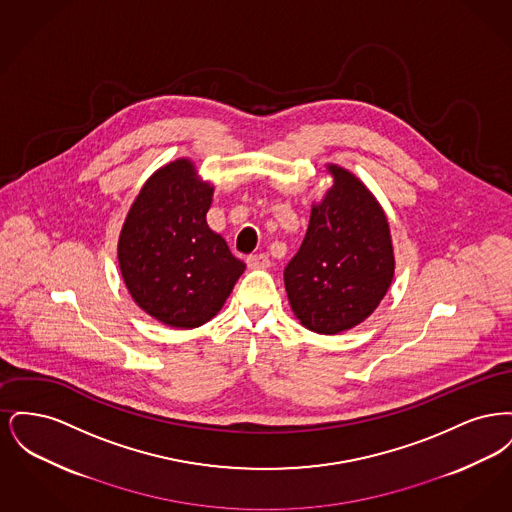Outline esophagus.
Segmentation results:
<instances>
[{"instance_id": "34e87169", "label": "esophagus", "mask_w": 512, "mask_h": 512, "mask_svg": "<svg viewBox=\"0 0 512 512\" xmlns=\"http://www.w3.org/2000/svg\"><path fill=\"white\" fill-rule=\"evenodd\" d=\"M247 267L268 268L270 267V261H268V257L265 253H255V255H249V257H247Z\"/></svg>"}]
</instances>
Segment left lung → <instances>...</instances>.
I'll return each mask as SVG.
<instances>
[{
  "mask_svg": "<svg viewBox=\"0 0 512 512\" xmlns=\"http://www.w3.org/2000/svg\"><path fill=\"white\" fill-rule=\"evenodd\" d=\"M332 188L313 205L299 251L284 268L295 317L317 334H340L374 313L395 270L390 224L365 184L328 165Z\"/></svg>",
  "mask_w": 512,
  "mask_h": 512,
  "instance_id": "left-lung-1",
  "label": "left lung"
}]
</instances>
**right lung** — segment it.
<instances>
[{
    "instance_id": "add662e5",
    "label": "right lung",
    "mask_w": 512,
    "mask_h": 512,
    "mask_svg": "<svg viewBox=\"0 0 512 512\" xmlns=\"http://www.w3.org/2000/svg\"><path fill=\"white\" fill-rule=\"evenodd\" d=\"M213 186L190 159L149 176L119 238V267L132 299L172 328H197L215 317L245 270L207 224Z\"/></svg>"
}]
</instances>
